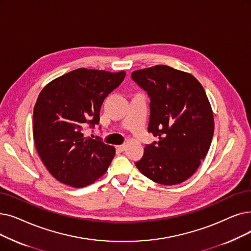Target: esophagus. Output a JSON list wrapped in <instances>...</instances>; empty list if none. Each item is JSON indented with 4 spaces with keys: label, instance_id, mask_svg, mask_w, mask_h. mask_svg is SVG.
<instances>
[{
    "label": "esophagus",
    "instance_id": "34e87169",
    "mask_svg": "<svg viewBox=\"0 0 251 251\" xmlns=\"http://www.w3.org/2000/svg\"><path fill=\"white\" fill-rule=\"evenodd\" d=\"M125 148H126V145H120V146L117 147V150H118L119 151H123L125 150Z\"/></svg>",
    "mask_w": 251,
    "mask_h": 251
}]
</instances>
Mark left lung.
<instances>
[{
	"instance_id": "obj_1",
	"label": "left lung",
	"mask_w": 251,
	"mask_h": 251,
	"mask_svg": "<svg viewBox=\"0 0 251 251\" xmlns=\"http://www.w3.org/2000/svg\"><path fill=\"white\" fill-rule=\"evenodd\" d=\"M131 78L150 97L148 131L159 138L146 145L136 167L164 186L187 180L208 152L214 131L204 88L191 74L162 64L135 71Z\"/></svg>"
}]
</instances>
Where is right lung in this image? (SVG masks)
Here are the masks:
<instances>
[{"label":"right lung","instance_id":"1","mask_svg":"<svg viewBox=\"0 0 251 251\" xmlns=\"http://www.w3.org/2000/svg\"><path fill=\"white\" fill-rule=\"evenodd\" d=\"M124 71L78 69L50 82L34 107L32 132L38 154L58 181L74 188L94 182L107 170L115 148L100 136L84 137L86 126L100 124L105 97L120 86Z\"/></svg>","mask_w":251,"mask_h":251}]
</instances>
